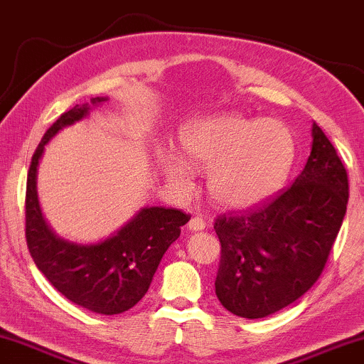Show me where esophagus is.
Wrapping results in <instances>:
<instances>
[{"label":"esophagus","mask_w":364,"mask_h":364,"mask_svg":"<svg viewBox=\"0 0 364 364\" xmlns=\"http://www.w3.org/2000/svg\"><path fill=\"white\" fill-rule=\"evenodd\" d=\"M188 228H190V231H203L206 228V221L203 218H193L188 223Z\"/></svg>","instance_id":"1"}]
</instances>
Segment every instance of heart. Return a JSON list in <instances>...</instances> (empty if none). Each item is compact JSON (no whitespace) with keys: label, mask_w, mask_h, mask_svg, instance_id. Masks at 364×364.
Wrapping results in <instances>:
<instances>
[{"label":"heart","mask_w":364,"mask_h":364,"mask_svg":"<svg viewBox=\"0 0 364 364\" xmlns=\"http://www.w3.org/2000/svg\"><path fill=\"white\" fill-rule=\"evenodd\" d=\"M183 158L163 153L164 176L176 190L193 186L191 168L208 170V191L228 210L263 205L281 190L291 171L296 144L283 121L210 114L193 119L178 136Z\"/></svg>","instance_id":"heart-1"}]
</instances>
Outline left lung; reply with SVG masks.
<instances>
[{"label": "left lung", "instance_id": "8db88e82", "mask_svg": "<svg viewBox=\"0 0 364 364\" xmlns=\"http://www.w3.org/2000/svg\"><path fill=\"white\" fill-rule=\"evenodd\" d=\"M311 153L287 191L259 210L221 216L216 296L241 318H266L296 301L316 283L343 225L348 174L316 123Z\"/></svg>", "mask_w": 364, "mask_h": 364}]
</instances>
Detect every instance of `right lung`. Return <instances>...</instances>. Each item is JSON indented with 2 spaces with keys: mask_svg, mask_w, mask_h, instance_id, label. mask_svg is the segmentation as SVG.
<instances>
[{
  "mask_svg": "<svg viewBox=\"0 0 364 364\" xmlns=\"http://www.w3.org/2000/svg\"><path fill=\"white\" fill-rule=\"evenodd\" d=\"M106 101L108 96H98L76 105L56 119L38 144L28 171L26 241L38 269L63 296L93 313L119 314L146 294L161 258L190 216L163 206H143L123 226L95 243L65 240L48 225L38 198V168L45 146Z\"/></svg>",
  "mask_w": 364,
  "mask_h": 364,
  "instance_id": "1",
  "label": "right lung"
}]
</instances>
